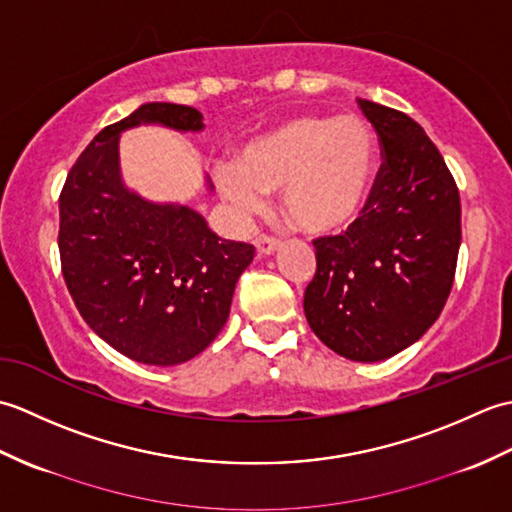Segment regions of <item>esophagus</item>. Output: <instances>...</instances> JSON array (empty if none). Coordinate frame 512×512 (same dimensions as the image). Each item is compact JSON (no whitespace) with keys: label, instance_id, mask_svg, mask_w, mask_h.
Wrapping results in <instances>:
<instances>
[{"label":"esophagus","instance_id":"obj_1","mask_svg":"<svg viewBox=\"0 0 512 512\" xmlns=\"http://www.w3.org/2000/svg\"><path fill=\"white\" fill-rule=\"evenodd\" d=\"M279 246H281V244H279V239H277V237L259 235V237L255 239V248H257V253H259V255H270V253H275V250H277Z\"/></svg>","mask_w":512,"mask_h":512}]
</instances>
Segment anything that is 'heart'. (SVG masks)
Here are the masks:
<instances>
[{
    "mask_svg": "<svg viewBox=\"0 0 512 512\" xmlns=\"http://www.w3.org/2000/svg\"><path fill=\"white\" fill-rule=\"evenodd\" d=\"M376 140L363 118L292 116L250 138L235 165L217 171V187L239 211L255 213L281 189L288 220L308 233H330L361 209L372 182Z\"/></svg>",
    "mask_w": 512,
    "mask_h": 512,
    "instance_id": "1",
    "label": "heart"
}]
</instances>
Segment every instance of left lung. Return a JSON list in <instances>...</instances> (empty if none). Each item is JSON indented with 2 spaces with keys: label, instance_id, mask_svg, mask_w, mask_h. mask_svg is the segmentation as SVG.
<instances>
[{
  "label": "left lung",
  "instance_id": "obj_1",
  "mask_svg": "<svg viewBox=\"0 0 512 512\" xmlns=\"http://www.w3.org/2000/svg\"><path fill=\"white\" fill-rule=\"evenodd\" d=\"M380 165L361 215L314 239L303 295L312 332L350 361L376 363L427 332L449 299L462 242L460 193L438 147L398 110L358 99Z\"/></svg>",
  "mask_w": 512,
  "mask_h": 512
}]
</instances>
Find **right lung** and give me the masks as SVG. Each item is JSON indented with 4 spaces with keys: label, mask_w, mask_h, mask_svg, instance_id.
Returning a JSON list of instances; mask_svg holds the SVG:
<instances>
[{
    "label": "right lung",
    "mask_w": 512,
    "mask_h": 512,
    "mask_svg": "<svg viewBox=\"0 0 512 512\" xmlns=\"http://www.w3.org/2000/svg\"><path fill=\"white\" fill-rule=\"evenodd\" d=\"M143 123L204 127L195 107L145 103L101 129L59 195V253L85 323L127 358L167 367L198 356L224 328L255 248L217 237L189 206L147 202L125 187L118 140Z\"/></svg>",
    "instance_id": "right-lung-1"
}]
</instances>
